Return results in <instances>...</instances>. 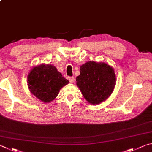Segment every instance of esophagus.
<instances>
[{"label":"esophagus","mask_w":152,"mask_h":152,"mask_svg":"<svg viewBox=\"0 0 152 152\" xmlns=\"http://www.w3.org/2000/svg\"><path fill=\"white\" fill-rule=\"evenodd\" d=\"M69 80L70 81V83H73L75 82V78L73 77H69Z\"/></svg>","instance_id":"obj_1"}]
</instances>
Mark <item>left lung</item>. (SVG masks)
Listing matches in <instances>:
<instances>
[{"mask_svg":"<svg viewBox=\"0 0 152 152\" xmlns=\"http://www.w3.org/2000/svg\"><path fill=\"white\" fill-rule=\"evenodd\" d=\"M113 69L105 63L88 61L80 67L77 86L83 97L93 105L105 101L112 94L116 83Z\"/></svg>","mask_w":152,"mask_h":152,"instance_id":"obj_1","label":"left lung"}]
</instances>
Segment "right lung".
Wrapping results in <instances>:
<instances>
[{
  "mask_svg": "<svg viewBox=\"0 0 152 152\" xmlns=\"http://www.w3.org/2000/svg\"><path fill=\"white\" fill-rule=\"evenodd\" d=\"M69 82L55 66L49 64L34 66L27 77L28 87L31 94L44 103L54 100L60 89Z\"/></svg>",
  "mask_w": 152,
  "mask_h": 152,
  "instance_id": "right-lung-1",
  "label": "right lung"
}]
</instances>
